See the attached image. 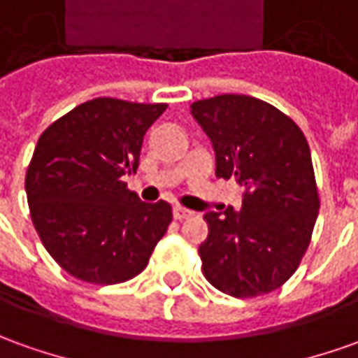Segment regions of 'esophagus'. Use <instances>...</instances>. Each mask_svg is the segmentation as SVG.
<instances>
[{
    "label": "esophagus",
    "instance_id": "1",
    "mask_svg": "<svg viewBox=\"0 0 358 358\" xmlns=\"http://www.w3.org/2000/svg\"><path fill=\"white\" fill-rule=\"evenodd\" d=\"M194 212L185 208V206H175L173 208V218L175 220H185V218H191Z\"/></svg>",
    "mask_w": 358,
    "mask_h": 358
}]
</instances>
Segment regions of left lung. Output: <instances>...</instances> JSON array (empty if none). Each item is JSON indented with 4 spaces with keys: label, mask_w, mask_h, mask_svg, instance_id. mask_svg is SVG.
I'll return each instance as SVG.
<instances>
[{
    "label": "left lung",
    "mask_w": 358,
    "mask_h": 358,
    "mask_svg": "<svg viewBox=\"0 0 358 358\" xmlns=\"http://www.w3.org/2000/svg\"><path fill=\"white\" fill-rule=\"evenodd\" d=\"M191 113L214 146L216 175L245 189L240 212L204 214V277L230 296L268 294L296 273L320 212L306 136L282 110L250 95L194 101Z\"/></svg>",
    "instance_id": "1"
}]
</instances>
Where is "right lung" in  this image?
Masks as SVG:
<instances>
[{
    "mask_svg": "<svg viewBox=\"0 0 358 358\" xmlns=\"http://www.w3.org/2000/svg\"><path fill=\"white\" fill-rule=\"evenodd\" d=\"M165 103L99 97L44 130L24 175L34 230L68 275L118 285L146 268L171 224V204L142 203L124 175L136 173L148 128Z\"/></svg>",
    "mask_w": 358,
    "mask_h": 358,
    "instance_id": "1",
    "label": "right lung"
}]
</instances>
